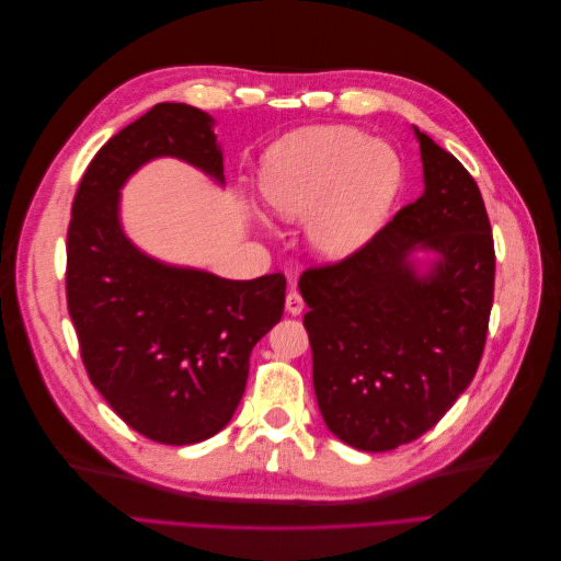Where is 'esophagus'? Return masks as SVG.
I'll list each match as a JSON object with an SVG mask.
<instances>
[{"label": "esophagus", "mask_w": 561, "mask_h": 561, "mask_svg": "<svg viewBox=\"0 0 561 561\" xmlns=\"http://www.w3.org/2000/svg\"><path fill=\"white\" fill-rule=\"evenodd\" d=\"M285 311L290 316H299L304 311V299L295 290V287H290V293H287V297H285Z\"/></svg>", "instance_id": "obj_1"}]
</instances>
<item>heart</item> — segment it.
Wrapping results in <instances>:
<instances>
[{"label": "heart", "instance_id": "heart-1", "mask_svg": "<svg viewBox=\"0 0 561 561\" xmlns=\"http://www.w3.org/2000/svg\"><path fill=\"white\" fill-rule=\"evenodd\" d=\"M400 184L396 151L351 126L285 135L257 168L264 206L285 222L307 216L304 239L322 262H344L375 239Z\"/></svg>", "mask_w": 561, "mask_h": 561}]
</instances>
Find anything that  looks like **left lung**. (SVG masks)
I'll return each mask as SVG.
<instances>
[{
	"instance_id": "8db88e82",
	"label": "left lung",
	"mask_w": 561,
	"mask_h": 561,
	"mask_svg": "<svg viewBox=\"0 0 561 561\" xmlns=\"http://www.w3.org/2000/svg\"><path fill=\"white\" fill-rule=\"evenodd\" d=\"M412 130L421 198L353 257L299 278L318 410L360 451L412 443L445 416L478 371L494 301V239L478 184Z\"/></svg>"
}]
</instances>
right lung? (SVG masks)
Masks as SVG:
<instances>
[{
    "mask_svg": "<svg viewBox=\"0 0 561 561\" xmlns=\"http://www.w3.org/2000/svg\"><path fill=\"white\" fill-rule=\"evenodd\" d=\"M178 159L225 186L215 118L159 103L98 151L67 229V309L93 386L133 431L161 445H196L239 407L254 344L285 307V276L219 278L135 245L122 190L142 165Z\"/></svg>",
    "mask_w": 561,
    "mask_h": 561,
    "instance_id": "obj_1",
    "label": "right lung"
}]
</instances>
